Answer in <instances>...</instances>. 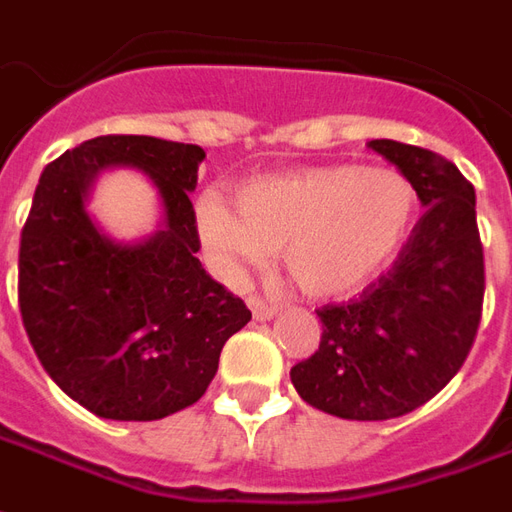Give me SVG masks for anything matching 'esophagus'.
Returning <instances> with one entry per match:
<instances>
[{
  "label": "esophagus",
  "mask_w": 512,
  "mask_h": 512,
  "mask_svg": "<svg viewBox=\"0 0 512 512\" xmlns=\"http://www.w3.org/2000/svg\"><path fill=\"white\" fill-rule=\"evenodd\" d=\"M248 306L250 311H253V320H273L275 314H278V306H273V303H267V300H262V297H248Z\"/></svg>",
  "instance_id": "34e87169"
}]
</instances>
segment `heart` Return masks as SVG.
<instances>
[{
	"label": "heart",
	"mask_w": 512,
	"mask_h": 512,
	"mask_svg": "<svg viewBox=\"0 0 512 512\" xmlns=\"http://www.w3.org/2000/svg\"><path fill=\"white\" fill-rule=\"evenodd\" d=\"M198 204V231L220 275L262 270L281 250L289 278L320 300L355 295L389 267L419 212L413 184L394 168L317 165L262 176Z\"/></svg>",
	"instance_id": "1"
}]
</instances>
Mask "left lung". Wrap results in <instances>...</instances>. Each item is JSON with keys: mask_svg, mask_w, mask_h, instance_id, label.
I'll use <instances>...</instances> for the list:
<instances>
[{"mask_svg": "<svg viewBox=\"0 0 512 512\" xmlns=\"http://www.w3.org/2000/svg\"><path fill=\"white\" fill-rule=\"evenodd\" d=\"M366 146L411 181L427 209L389 273L350 303L322 306L320 350L292 366L317 411L383 422L433 400L466 361L482 317L477 198L449 159L397 140Z\"/></svg>", "mask_w": 512, "mask_h": 512, "instance_id": "left-lung-1", "label": "left lung"}]
</instances>
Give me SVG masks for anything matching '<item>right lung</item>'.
Wrapping results in <instances>:
<instances>
[{
  "instance_id": "1",
  "label": "right lung",
  "mask_w": 512,
  "mask_h": 512,
  "mask_svg": "<svg viewBox=\"0 0 512 512\" xmlns=\"http://www.w3.org/2000/svg\"><path fill=\"white\" fill-rule=\"evenodd\" d=\"M204 148L107 134L46 165L18 250V306L43 369L82 408L154 422L204 397L223 344L250 322L245 303L209 278L190 192ZM140 169L163 220L123 243L89 215L104 169Z\"/></svg>"
}]
</instances>
